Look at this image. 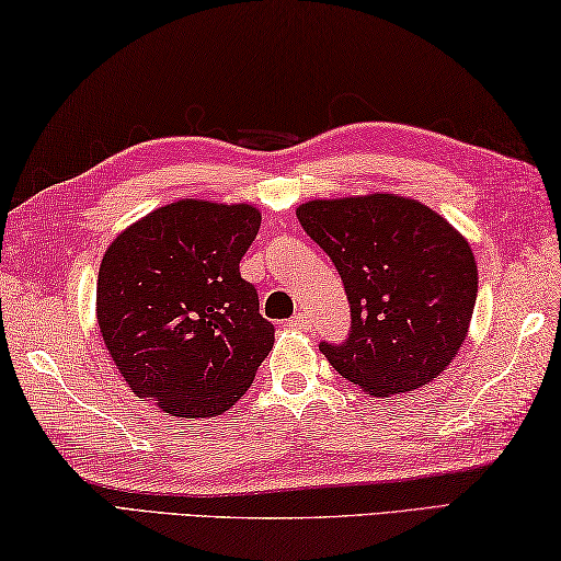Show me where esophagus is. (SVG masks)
<instances>
[{"label":"esophagus","instance_id":"34e87169","mask_svg":"<svg viewBox=\"0 0 561 561\" xmlns=\"http://www.w3.org/2000/svg\"><path fill=\"white\" fill-rule=\"evenodd\" d=\"M288 325L296 330H310V318L306 316V312H296V316L288 320Z\"/></svg>","mask_w":561,"mask_h":561}]
</instances>
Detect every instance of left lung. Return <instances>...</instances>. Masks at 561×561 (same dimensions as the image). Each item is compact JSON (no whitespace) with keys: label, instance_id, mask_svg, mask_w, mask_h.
Here are the masks:
<instances>
[{"label":"left lung","instance_id":"obj_1","mask_svg":"<svg viewBox=\"0 0 561 561\" xmlns=\"http://www.w3.org/2000/svg\"><path fill=\"white\" fill-rule=\"evenodd\" d=\"M350 300L345 342H320L342 377L375 397L411 394L436 379L468 335L478 265L444 216L394 194L298 206Z\"/></svg>","mask_w":561,"mask_h":561}]
</instances>
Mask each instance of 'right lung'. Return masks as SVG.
Returning <instances> with one entry per match:
<instances>
[{"mask_svg": "<svg viewBox=\"0 0 561 561\" xmlns=\"http://www.w3.org/2000/svg\"><path fill=\"white\" fill-rule=\"evenodd\" d=\"M261 226L249 204L184 199L125 229L98 271V325L142 401L180 419L224 414L273 347L239 263Z\"/></svg>", "mask_w": 561, "mask_h": 561, "instance_id": "right-lung-1", "label": "right lung"}]
</instances>
